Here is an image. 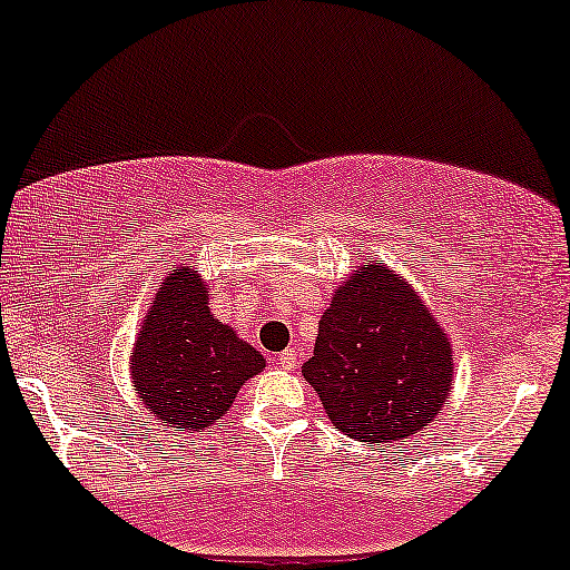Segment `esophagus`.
I'll list each match as a JSON object with an SVG mask.
<instances>
[{"label": "esophagus", "instance_id": "1", "mask_svg": "<svg viewBox=\"0 0 570 570\" xmlns=\"http://www.w3.org/2000/svg\"><path fill=\"white\" fill-rule=\"evenodd\" d=\"M278 367L281 370H297L299 367V351L297 348H286L278 356Z\"/></svg>", "mask_w": 570, "mask_h": 570}]
</instances>
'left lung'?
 I'll list each match as a JSON object with an SVG mask.
<instances>
[{
    "instance_id": "left-lung-1",
    "label": "left lung",
    "mask_w": 570,
    "mask_h": 570,
    "mask_svg": "<svg viewBox=\"0 0 570 570\" xmlns=\"http://www.w3.org/2000/svg\"><path fill=\"white\" fill-rule=\"evenodd\" d=\"M453 370L440 318L383 259H367L337 286L303 364L326 417L367 444L426 429L450 399Z\"/></svg>"
}]
</instances>
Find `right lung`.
Listing matches in <instances>:
<instances>
[{"instance_id":"1","label":"right lung","mask_w":570,"mask_h":570,"mask_svg":"<svg viewBox=\"0 0 570 570\" xmlns=\"http://www.w3.org/2000/svg\"><path fill=\"white\" fill-rule=\"evenodd\" d=\"M128 367L153 421L195 434L227 415L240 385L265 370V356L214 316L200 273L179 265L160 281Z\"/></svg>"}]
</instances>
